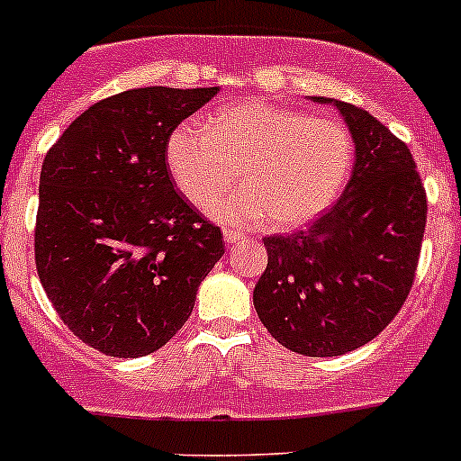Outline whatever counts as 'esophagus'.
<instances>
[{
	"mask_svg": "<svg viewBox=\"0 0 461 461\" xmlns=\"http://www.w3.org/2000/svg\"><path fill=\"white\" fill-rule=\"evenodd\" d=\"M222 239H225L227 248H230V245L239 243V240H240V239H243V236H240V234H239V231H234V230H225V231H222Z\"/></svg>",
	"mask_w": 461,
	"mask_h": 461,
	"instance_id": "1",
	"label": "esophagus"
}]
</instances>
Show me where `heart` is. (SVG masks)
Wrapping results in <instances>:
<instances>
[{
  "label": "heart",
  "instance_id": "heart-1",
  "mask_svg": "<svg viewBox=\"0 0 461 461\" xmlns=\"http://www.w3.org/2000/svg\"><path fill=\"white\" fill-rule=\"evenodd\" d=\"M167 162L196 207L216 201L239 169L243 189L209 209L221 222L269 221L276 230H296L337 201L350 174L352 140L334 120L254 97L225 106L209 124H178L167 142Z\"/></svg>",
  "mask_w": 461,
  "mask_h": 461
}]
</instances>
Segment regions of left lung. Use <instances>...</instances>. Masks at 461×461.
<instances>
[{
  "instance_id": "obj_1",
  "label": "left lung",
  "mask_w": 461,
  "mask_h": 461,
  "mask_svg": "<svg viewBox=\"0 0 461 461\" xmlns=\"http://www.w3.org/2000/svg\"><path fill=\"white\" fill-rule=\"evenodd\" d=\"M334 104L355 142V167L332 209L308 230L267 236L254 287L260 323L287 350L339 357L373 341L402 310L426 227V192L406 142L361 106Z\"/></svg>"
}]
</instances>
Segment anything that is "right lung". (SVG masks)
Wrapping results in <instances>:
<instances>
[{"mask_svg": "<svg viewBox=\"0 0 461 461\" xmlns=\"http://www.w3.org/2000/svg\"><path fill=\"white\" fill-rule=\"evenodd\" d=\"M218 93L144 86L88 106L40 174L35 263L46 296L86 346L156 352L185 325L225 254L221 230L176 194L167 142Z\"/></svg>", "mask_w": 461, "mask_h": 461, "instance_id": "right-lung-1", "label": "right lung"}]
</instances>
